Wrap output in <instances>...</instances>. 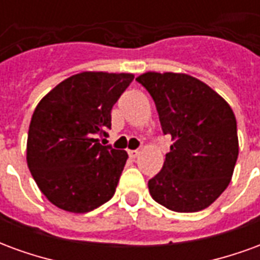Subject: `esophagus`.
I'll use <instances>...</instances> for the list:
<instances>
[{
  "mask_svg": "<svg viewBox=\"0 0 260 260\" xmlns=\"http://www.w3.org/2000/svg\"><path fill=\"white\" fill-rule=\"evenodd\" d=\"M139 150H128V154H129V157L131 158H135V157H138V156H139Z\"/></svg>",
  "mask_w": 260,
  "mask_h": 260,
  "instance_id": "1",
  "label": "esophagus"
}]
</instances>
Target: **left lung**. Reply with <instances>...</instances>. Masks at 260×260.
Returning <instances> with one entry per match:
<instances>
[{
    "label": "left lung",
    "instance_id": "left-lung-1",
    "mask_svg": "<svg viewBox=\"0 0 260 260\" xmlns=\"http://www.w3.org/2000/svg\"><path fill=\"white\" fill-rule=\"evenodd\" d=\"M136 80L154 100L173 145L147 186L173 212L210 206L229 186L238 157L237 121L229 103L202 80L174 72H146Z\"/></svg>",
    "mask_w": 260,
    "mask_h": 260
}]
</instances>
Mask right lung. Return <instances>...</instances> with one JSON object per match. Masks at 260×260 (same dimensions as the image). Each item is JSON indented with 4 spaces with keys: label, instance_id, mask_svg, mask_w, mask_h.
<instances>
[{
    "label": "right lung",
    "instance_id": "obj_1",
    "mask_svg": "<svg viewBox=\"0 0 260 260\" xmlns=\"http://www.w3.org/2000/svg\"><path fill=\"white\" fill-rule=\"evenodd\" d=\"M132 74L80 72L48 91L31 115L26 160L53 205L87 213L113 198L128 154L97 136L111 128V110Z\"/></svg>",
    "mask_w": 260,
    "mask_h": 260
}]
</instances>
